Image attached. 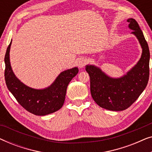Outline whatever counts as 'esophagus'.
Listing matches in <instances>:
<instances>
[{
    "instance_id": "1",
    "label": "esophagus",
    "mask_w": 152,
    "mask_h": 152,
    "mask_svg": "<svg viewBox=\"0 0 152 152\" xmlns=\"http://www.w3.org/2000/svg\"><path fill=\"white\" fill-rule=\"evenodd\" d=\"M87 64V59L86 58L84 57H81L80 59H78V61H77V65H78V67L80 68H84L85 66H86V64Z\"/></svg>"
}]
</instances>
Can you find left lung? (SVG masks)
<instances>
[{
    "mask_svg": "<svg viewBox=\"0 0 152 152\" xmlns=\"http://www.w3.org/2000/svg\"><path fill=\"white\" fill-rule=\"evenodd\" d=\"M129 28L133 30L142 49L136 65L126 75L113 78L93 65L86 66L90 76L91 93L99 107L110 111H123L130 107L146 88L149 76V46L139 25L134 18H129Z\"/></svg>",
    "mask_w": 152,
    "mask_h": 152,
    "instance_id": "left-lung-1",
    "label": "left lung"
}]
</instances>
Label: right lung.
Returning a JSON list of instances; mask_svg holds the SVG:
<instances>
[{"instance_id": "add662e5", "label": "right lung", "mask_w": 152, "mask_h": 152, "mask_svg": "<svg viewBox=\"0 0 152 152\" xmlns=\"http://www.w3.org/2000/svg\"><path fill=\"white\" fill-rule=\"evenodd\" d=\"M12 41L5 56V80L8 90L25 109L36 115H45L61 109L64 103L66 89L72 78L78 73V68L61 72L48 88L34 89L27 86L15 76L10 61Z\"/></svg>"}]
</instances>
